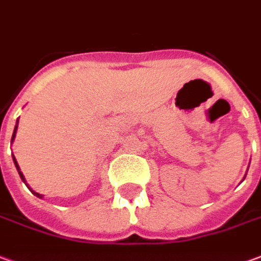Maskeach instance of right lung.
Here are the masks:
<instances>
[{
  "mask_svg": "<svg viewBox=\"0 0 261 261\" xmlns=\"http://www.w3.org/2000/svg\"><path fill=\"white\" fill-rule=\"evenodd\" d=\"M16 128H18V121H16L15 128H14V134H12V138H11V143H12V141H14V138H15ZM12 160H14V164H15L16 169H18V174H19V176H21V179H22L23 182H27V181H25V178H23V174H22V172H21V169H19V165H18V162H16L15 156H14V155H12ZM29 189H31V188H29ZM31 192H32V194L35 195V196H38V198H42V195H41V194H38V192H35V191H32V189H31Z\"/></svg>",
  "mask_w": 261,
  "mask_h": 261,
  "instance_id": "add662e5",
  "label": "right lung"
}]
</instances>
